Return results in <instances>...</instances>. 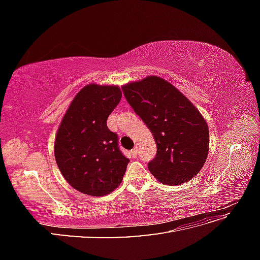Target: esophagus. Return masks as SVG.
<instances>
[{"mask_svg":"<svg viewBox=\"0 0 260 260\" xmlns=\"http://www.w3.org/2000/svg\"><path fill=\"white\" fill-rule=\"evenodd\" d=\"M138 149H139V147H138V146H135V148H133L132 151H131V155H132L133 158H136V157H137V155H138Z\"/></svg>","mask_w":260,"mask_h":260,"instance_id":"34e87169","label":"esophagus"}]
</instances>
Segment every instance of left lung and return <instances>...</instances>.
Here are the masks:
<instances>
[{
  "instance_id": "left-lung-1",
  "label": "left lung",
  "mask_w": 260,
  "mask_h": 260,
  "mask_svg": "<svg viewBox=\"0 0 260 260\" xmlns=\"http://www.w3.org/2000/svg\"><path fill=\"white\" fill-rule=\"evenodd\" d=\"M128 103L153 133L156 157L151 174L165 184L178 185L201 171L209 151L206 120L191 101L160 77L122 85Z\"/></svg>"
}]
</instances>
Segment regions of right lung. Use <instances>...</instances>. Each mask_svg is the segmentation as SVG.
Returning <instances> with one entry per match:
<instances>
[{
	"label": "right lung",
	"instance_id": "add662e5",
	"mask_svg": "<svg viewBox=\"0 0 260 260\" xmlns=\"http://www.w3.org/2000/svg\"><path fill=\"white\" fill-rule=\"evenodd\" d=\"M117 85H85L70 103L54 143L55 160L62 177L77 191L104 196L121 183L129 159L118 147L107 118L119 104Z\"/></svg>",
	"mask_w": 260,
	"mask_h": 260
}]
</instances>
